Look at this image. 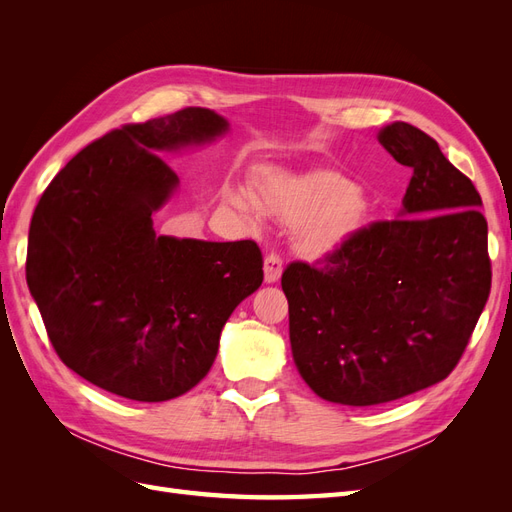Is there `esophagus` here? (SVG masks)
<instances>
[{
  "label": "esophagus",
  "instance_id": "esophagus-1",
  "mask_svg": "<svg viewBox=\"0 0 512 512\" xmlns=\"http://www.w3.org/2000/svg\"><path fill=\"white\" fill-rule=\"evenodd\" d=\"M282 269H284V258L277 252H269L265 258V282L275 284L280 280Z\"/></svg>",
  "mask_w": 512,
  "mask_h": 512
}]
</instances>
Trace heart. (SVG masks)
<instances>
[{
    "label": "heart",
    "mask_w": 512,
    "mask_h": 512,
    "mask_svg": "<svg viewBox=\"0 0 512 512\" xmlns=\"http://www.w3.org/2000/svg\"><path fill=\"white\" fill-rule=\"evenodd\" d=\"M228 198L252 224L258 220L260 207L286 226L297 228L299 250L312 258L333 252L361 224L365 213L359 188L331 170L307 175L271 173L260 179L256 203L241 190H232Z\"/></svg>",
    "instance_id": "1"
}]
</instances>
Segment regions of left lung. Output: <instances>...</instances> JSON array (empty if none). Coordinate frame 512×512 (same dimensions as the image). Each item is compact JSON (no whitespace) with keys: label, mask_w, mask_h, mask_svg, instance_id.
<instances>
[{"label":"left lung","mask_w":512,"mask_h":512,"mask_svg":"<svg viewBox=\"0 0 512 512\" xmlns=\"http://www.w3.org/2000/svg\"><path fill=\"white\" fill-rule=\"evenodd\" d=\"M380 143L412 170L401 218L371 222L282 273L290 346L316 395L378 406L457 367L491 290L487 220L470 177L410 123Z\"/></svg>","instance_id":"1"}]
</instances>
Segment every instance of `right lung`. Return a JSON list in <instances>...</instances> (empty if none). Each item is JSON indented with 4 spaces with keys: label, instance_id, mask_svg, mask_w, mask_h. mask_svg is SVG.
<instances>
[{
    "label": "right lung",
    "instance_id": "obj_1",
    "mask_svg": "<svg viewBox=\"0 0 512 512\" xmlns=\"http://www.w3.org/2000/svg\"><path fill=\"white\" fill-rule=\"evenodd\" d=\"M209 108L126 123L89 143L40 196L25 275L66 367L134 399H175L207 376L228 316L262 284L256 241L156 237L179 177L158 151L205 143Z\"/></svg>",
    "mask_w": 512,
    "mask_h": 512
}]
</instances>
